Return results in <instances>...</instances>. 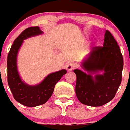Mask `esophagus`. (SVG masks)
<instances>
[{"instance_id":"34e87169","label":"esophagus","mask_w":130,"mask_h":130,"mask_svg":"<svg viewBox=\"0 0 130 130\" xmlns=\"http://www.w3.org/2000/svg\"><path fill=\"white\" fill-rule=\"evenodd\" d=\"M75 68V64L74 63H69L66 65V69L68 71H72Z\"/></svg>"}]
</instances>
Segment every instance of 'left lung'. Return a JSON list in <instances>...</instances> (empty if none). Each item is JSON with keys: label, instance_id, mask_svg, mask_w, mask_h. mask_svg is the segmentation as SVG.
Returning a JSON list of instances; mask_svg holds the SVG:
<instances>
[{"label": "left lung", "instance_id": "left-lung-1", "mask_svg": "<svg viewBox=\"0 0 130 130\" xmlns=\"http://www.w3.org/2000/svg\"><path fill=\"white\" fill-rule=\"evenodd\" d=\"M81 64L85 71L73 70L79 102L98 107L113 99L121 83L124 62L119 45L109 31L105 30L103 47H93Z\"/></svg>", "mask_w": 130, "mask_h": 130}]
</instances>
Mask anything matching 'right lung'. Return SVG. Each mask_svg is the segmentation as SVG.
Instances as JSON below:
<instances>
[{"label":"right lung","mask_w":130,"mask_h":130,"mask_svg":"<svg viewBox=\"0 0 130 130\" xmlns=\"http://www.w3.org/2000/svg\"><path fill=\"white\" fill-rule=\"evenodd\" d=\"M43 33L38 26H32L23 31L14 40L7 58L8 83L13 98L22 105L30 107L44 104L51 98L55 85L67 72L63 69L50 73L36 85H29L21 79L17 64L19 49L24 40Z\"/></svg>","instance_id":"right-lung-1"}]
</instances>
